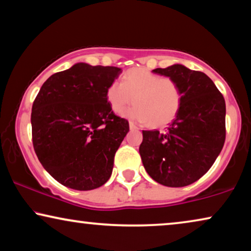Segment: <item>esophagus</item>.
I'll return each instance as SVG.
<instances>
[{"label": "esophagus", "instance_id": "34e87169", "mask_svg": "<svg viewBox=\"0 0 251 251\" xmlns=\"http://www.w3.org/2000/svg\"><path fill=\"white\" fill-rule=\"evenodd\" d=\"M129 128L133 129V131H138V129H139L138 126H136L135 124L132 123V122H129Z\"/></svg>", "mask_w": 251, "mask_h": 251}]
</instances>
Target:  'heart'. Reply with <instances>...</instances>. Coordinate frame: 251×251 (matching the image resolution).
Here are the masks:
<instances>
[{
    "label": "heart",
    "mask_w": 251,
    "mask_h": 251,
    "mask_svg": "<svg viewBox=\"0 0 251 251\" xmlns=\"http://www.w3.org/2000/svg\"><path fill=\"white\" fill-rule=\"evenodd\" d=\"M106 101L113 112L122 113L132 101L129 118L160 127L178 116L183 93L179 83L147 69H131L106 89Z\"/></svg>",
    "instance_id": "1"
}]
</instances>
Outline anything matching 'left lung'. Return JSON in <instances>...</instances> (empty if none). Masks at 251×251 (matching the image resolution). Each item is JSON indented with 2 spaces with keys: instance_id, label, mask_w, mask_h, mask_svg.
Returning a JSON list of instances; mask_svg holds the SVG:
<instances>
[{
  "instance_id": "1",
  "label": "left lung",
  "mask_w": 251,
  "mask_h": 251,
  "mask_svg": "<svg viewBox=\"0 0 251 251\" xmlns=\"http://www.w3.org/2000/svg\"><path fill=\"white\" fill-rule=\"evenodd\" d=\"M152 72L170 76L183 93L178 116L164 132L142 131L143 166L160 185L183 187L211 168L226 138V105L222 93L203 72L176 64Z\"/></svg>"
}]
</instances>
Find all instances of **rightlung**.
Here are the masks:
<instances>
[{"label":"right lung","mask_w":251,"mask_h":251,"mask_svg":"<svg viewBox=\"0 0 251 251\" xmlns=\"http://www.w3.org/2000/svg\"><path fill=\"white\" fill-rule=\"evenodd\" d=\"M119 68L78 63L43 83L32 105V141L46 171L59 183L91 190L108 181L113 158L129 131L106 89Z\"/></svg>","instance_id":"obj_1"}]
</instances>
